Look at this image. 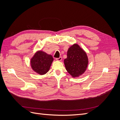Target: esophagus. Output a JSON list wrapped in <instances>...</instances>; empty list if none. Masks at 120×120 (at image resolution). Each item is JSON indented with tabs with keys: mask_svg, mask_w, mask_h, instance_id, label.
Returning a JSON list of instances; mask_svg holds the SVG:
<instances>
[{
	"mask_svg": "<svg viewBox=\"0 0 120 120\" xmlns=\"http://www.w3.org/2000/svg\"><path fill=\"white\" fill-rule=\"evenodd\" d=\"M62 60V57H61V56L59 58H56V60H58V61H60V60Z\"/></svg>",
	"mask_w": 120,
	"mask_h": 120,
	"instance_id": "esophagus-1",
	"label": "esophagus"
}]
</instances>
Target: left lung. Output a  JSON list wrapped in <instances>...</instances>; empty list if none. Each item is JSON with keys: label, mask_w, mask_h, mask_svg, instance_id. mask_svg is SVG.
Here are the masks:
<instances>
[{"label": "left lung", "mask_w": 120, "mask_h": 120, "mask_svg": "<svg viewBox=\"0 0 120 120\" xmlns=\"http://www.w3.org/2000/svg\"><path fill=\"white\" fill-rule=\"evenodd\" d=\"M64 63L68 73L72 77H77L86 70L88 59L84 50L77 44H75L68 49Z\"/></svg>", "instance_id": "obj_1"}]
</instances>
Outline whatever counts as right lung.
<instances>
[{
    "mask_svg": "<svg viewBox=\"0 0 120 120\" xmlns=\"http://www.w3.org/2000/svg\"><path fill=\"white\" fill-rule=\"evenodd\" d=\"M53 60L51 55L42 51H39L31 59V66L36 72L42 75L49 71Z\"/></svg>",
    "mask_w": 120,
    "mask_h": 120,
    "instance_id": "right-lung-1",
    "label": "right lung"
}]
</instances>
